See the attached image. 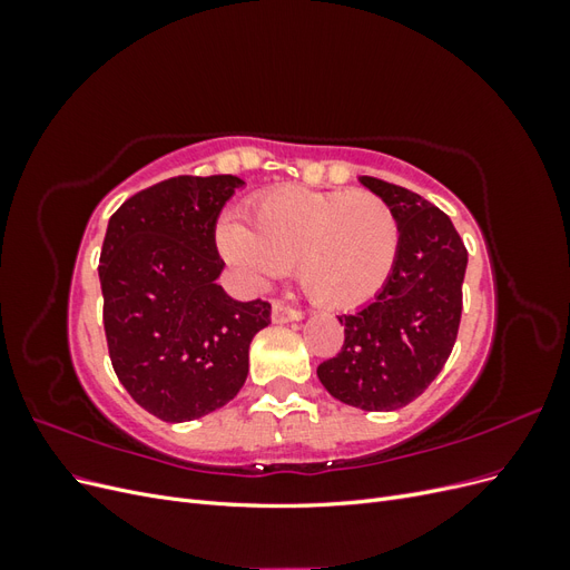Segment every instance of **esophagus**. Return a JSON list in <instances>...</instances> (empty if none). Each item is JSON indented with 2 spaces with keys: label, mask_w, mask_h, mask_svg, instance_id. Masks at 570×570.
Listing matches in <instances>:
<instances>
[{
  "label": "esophagus",
  "mask_w": 570,
  "mask_h": 570,
  "mask_svg": "<svg viewBox=\"0 0 570 570\" xmlns=\"http://www.w3.org/2000/svg\"><path fill=\"white\" fill-rule=\"evenodd\" d=\"M271 318H273V323H289V321H302L304 314L299 312V308H292L283 302H273Z\"/></svg>",
  "instance_id": "34e87169"
}]
</instances>
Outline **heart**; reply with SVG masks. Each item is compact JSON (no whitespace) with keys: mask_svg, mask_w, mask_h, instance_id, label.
Listing matches in <instances>:
<instances>
[{"mask_svg":"<svg viewBox=\"0 0 570 570\" xmlns=\"http://www.w3.org/2000/svg\"><path fill=\"white\" fill-rule=\"evenodd\" d=\"M252 228L220 223L218 252L252 289L297 281L316 304L354 308L385 287L400 258L402 233L390 204L373 193L278 187L252 202Z\"/></svg>","mask_w":570,"mask_h":570,"instance_id":"1","label":"heart"}]
</instances>
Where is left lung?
<instances>
[{"label": "left lung", "instance_id": "obj_1", "mask_svg": "<svg viewBox=\"0 0 570 570\" xmlns=\"http://www.w3.org/2000/svg\"><path fill=\"white\" fill-rule=\"evenodd\" d=\"M358 183L394 212L400 258L373 302L337 316L344 344L316 373L344 404L394 411L423 394L452 354L469 252L450 216L421 195L368 176Z\"/></svg>", "mask_w": 570, "mask_h": 570}]
</instances>
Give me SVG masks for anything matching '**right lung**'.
Wrapping results in <instances>:
<instances>
[{
  "label": "right lung",
  "instance_id": "obj_1",
  "mask_svg": "<svg viewBox=\"0 0 570 570\" xmlns=\"http://www.w3.org/2000/svg\"><path fill=\"white\" fill-rule=\"evenodd\" d=\"M245 180L180 176L142 189L109 218L99 256L105 331L120 385L151 416L185 423L245 385L249 344L271 304L218 285L216 220Z\"/></svg>",
  "mask_w": 570,
  "mask_h": 570
}]
</instances>
